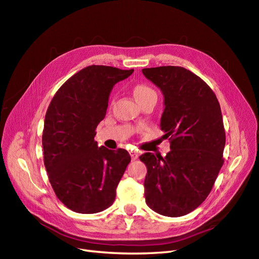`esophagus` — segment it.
Listing matches in <instances>:
<instances>
[{
	"label": "esophagus",
	"mask_w": 259,
	"mask_h": 259,
	"mask_svg": "<svg viewBox=\"0 0 259 259\" xmlns=\"http://www.w3.org/2000/svg\"><path fill=\"white\" fill-rule=\"evenodd\" d=\"M131 156H132V160H137L138 159V152L137 151H131Z\"/></svg>",
	"instance_id": "34e87169"
}]
</instances>
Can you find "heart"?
Instances as JSON below:
<instances>
[{"instance_id": "heart-1", "label": "heart", "mask_w": 259, "mask_h": 259, "mask_svg": "<svg viewBox=\"0 0 259 259\" xmlns=\"http://www.w3.org/2000/svg\"><path fill=\"white\" fill-rule=\"evenodd\" d=\"M133 94H134V96L137 101L145 98V97L150 96V95H156L155 92L152 89H150L149 86H147L145 84L136 85L134 88V91H133Z\"/></svg>"}]
</instances>
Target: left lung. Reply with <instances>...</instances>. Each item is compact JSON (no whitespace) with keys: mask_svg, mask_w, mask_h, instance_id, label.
Segmentation results:
<instances>
[{"mask_svg":"<svg viewBox=\"0 0 259 259\" xmlns=\"http://www.w3.org/2000/svg\"><path fill=\"white\" fill-rule=\"evenodd\" d=\"M160 89L164 110L160 127L170 139L165 158L146 152L145 197L155 213L179 217L209 194L223 166L226 144L221 106L209 86L183 67L143 69Z\"/></svg>","mask_w":259,"mask_h":259,"instance_id":"8db88e82","label":"left lung"}]
</instances>
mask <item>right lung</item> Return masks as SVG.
<instances>
[{
  "mask_svg": "<svg viewBox=\"0 0 259 259\" xmlns=\"http://www.w3.org/2000/svg\"><path fill=\"white\" fill-rule=\"evenodd\" d=\"M134 72L89 66L55 94L45 114L44 165L57 198L73 211L95 214L112 205L131 162L124 149L98 147L96 127L104 120L113 86Z\"/></svg>",
  "mask_w": 259,
  "mask_h": 259,
  "instance_id": "obj_1",
  "label": "right lung"
}]
</instances>
